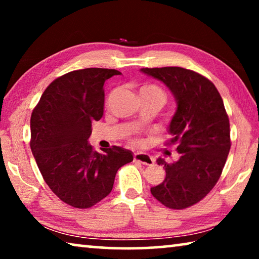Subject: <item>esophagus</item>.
I'll use <instances>...</instances> for the list:
<instances>
[{
	"mask_svg": "<svg viewBox=\"0 0 259 259\" xmlns=\"http://www.w3.org/2000/svg\"><path fill=\"white\" fill-rule=\"evenodd\" d=\"M134 160L136 162H139V163L146 164V165H152L154 163V159L151 155L145 154V153H136L134 155Z\"/></svg>",
	"mask_w": 259,
	"mask_h": 259,
	"instance_id": "1",
	"label": "esophagus"
}]
</instances>
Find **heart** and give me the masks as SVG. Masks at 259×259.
<instances>
[{"label": "heart", "mask_w": 259, "mask_h": 259, "mask_svg": "<svg viewBox=\"0 0 259 259\" xmlns=\"http://www.w3.org/2000/svg\"><path fill=\"white\" fill-rule=\"evenodd\" d=\"M140 94L157 96V97H160V98H162L163 100H165L164 91L162 90L160 87H157L155 84H146V85H144L142 89H140Z\"/></svg>", "instance_id": "obj_1"}]
</instances>
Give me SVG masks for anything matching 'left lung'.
<instances>
[{"label":"left lung","mask_w":259,"mask_h":259,"mask_svg":"<svg viewBox=\"0 0 259 259\" xmlns=\"http://www.w3.org/2000/svg\"><path fill=\"white\" fill-rule=\"evenodd\" d=\"M164 83L177 102L165 144L176 145L181 157L164 165L165 178L151 188L154 198L170 209L198 203L216 185L231 148L230 120L217 88L207 77L182 67L142 68Z\"/></svg>","instance_id":"obj_1"}]
</instances>
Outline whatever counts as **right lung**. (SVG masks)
<instances>
[{
    "instance_id": "1",
    "label": "right lung",
    "mask_w": 259,
    "mask_h": 259,
    "mask_svg": "<svg viewBox=\"0 0 259 259\" xmlns=\"http://www.w3.org/2000/svg\"><path fill=\"white\" fill-rule=\"evenodd\" d=\"M116 69L84 68L48 85L30 116V150L47 185L68 205L91 208L111 193L115 175L134 160L119 146L95 151L91 123L104 113V83Z\"/></svg>"
}]
</instances>
